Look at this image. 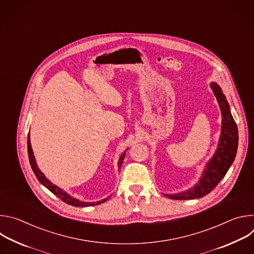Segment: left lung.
<instances>
[{
	"mask_svg": "<svg viewBox=\"0 0 254 254\" xmlns=\"http://www.w3.org/2000/svg\"><path fill=\"white\" fill-rule=\"evenodd\" d=\"M222 114L221 135L218 146L202 173L199 182L191 189L177 194H165L174 200H191L202 198L209 194L226 175L235 160L238 147V129L230 113L229 104L222 93V89L216 82L210 84Z\"/></svg>",
	"mask_w": 254,
	"mask_h": 254,
	"instance_id": "1",
	"label": "left lung"
}]
</instances>
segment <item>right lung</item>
Listing matches in <instances>:
<instances>
[{"label": "right lung", "instance_id": "right-lung-1", "mask_svg": "<svg viewBox=\"0 0 254 254\" xmlns=\"http://www.w3.org/2000/svg\"><path fill=\"white\" fill-rule=\"evenodd\" d=\"M28 155H29V161H30V165H31V168L35 174V176L37 177V179L39 180V182L45 186L49 191H51L54 195H56L59 199H61L63 202H65L66 204H69V205H72L74 207H88V206H94V205H98L100 203H103L105 202L108 198H105L103 200H100V201H97V202H83V201H79L77 200L76 198H73L71 197L70 195H68L65 191H63L62 189H60L59 187H57L56 185H54L53 183H51L50 181L44 176V174L39 170L37 164H36V160L34 158V154H33V151H32V147H31V142H30V134H28ZM126 157V152L121 156L120 158V161H119V170L120 168L122 167L123 165V162H124V159Z\"/></svg>", "mask_w": 254, "mask_h": 254}]
</instances>
